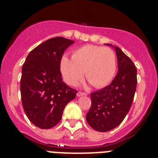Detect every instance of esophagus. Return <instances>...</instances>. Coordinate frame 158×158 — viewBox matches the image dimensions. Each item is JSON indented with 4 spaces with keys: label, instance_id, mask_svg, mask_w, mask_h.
Returning a JSON list of instances; mask_svg holds the SVG:
<instances>
[{
    "label": "esophagus",
    "instance_id": "1",
    "mask_svg": "<svg viewBox=\"0 0 158 158\" xmlns=\"http://www.w3.org/2000/svg\"><path fill=\"white\" fill-rule=\"evenodd\" d=\"M87 95V93H84V92H78L77 93V96H86Z\"/></svg>",
    "mask_w": 158,
    "mask_h": 158
}]
</instances>
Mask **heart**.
Segmentation results:
<instances>
[{"instance_id":"heart-1","label":"heart","mask_w":158,"mask_h":158,"mask_svg":"<svg viewBox=\"0 0 158 158\" xmlns=\"http://www.w3.org/2000/svg\"><path fill=\"white\" fill-rule=\"evenodd\" d=\"M63 79L69 85L82 80L84 71L87 80L97 89L108 85L116 73L115 52L108 47L85 45L73 53L72 59L63 56L60 64Z\"/></svg>"}]
</instances>
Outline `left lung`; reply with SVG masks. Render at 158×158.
Instances as JSON below:
<instances>
[{"instance_id":"1","label":"left lung","mask_w":158,"mask_h":158,"mask_svg":"<svg viewBox=\"0 0 158 158\" xmlns=\"http://www.w3.org/2000/svg\"><path fill=\"white\" fill-rule=\"evenodd\" d=\"M115 50L118 73L110 85L91 93V107L86 115L89 126L100 132L111 131L123 122L131 109L136 91L135 64L121 49L115 47Z\"/></svg>"}]
</instances>
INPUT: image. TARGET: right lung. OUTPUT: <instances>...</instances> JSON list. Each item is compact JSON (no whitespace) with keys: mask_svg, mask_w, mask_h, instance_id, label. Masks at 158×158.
I'll return each mask as SVG.
<instances>
[{"mask_svg":"<svg viewBox=\"0 0 158 158\" xmlns=\"http://www.w3.org/2000/svg\"><path fill=\"white\" fill-rule=\"evenodd\" d=\"M74 43L63 37L43 42L33 49L22 68L21 101L27 118L41 129L60 122L66 104L77 91L62 81L60 64L64 51Z\"/></svg>","mask_w":158,"mask_h":158,"instance_id":"right-lung-1","label":"right lung"}]
</instances>
